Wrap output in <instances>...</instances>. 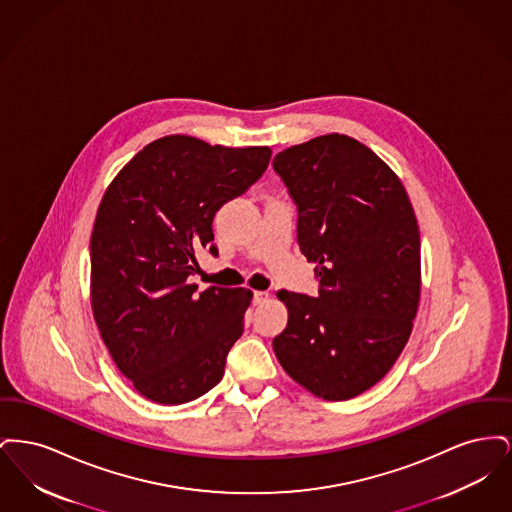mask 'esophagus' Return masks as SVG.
Returning <instances> with one entry per match:
<instances>
[{
  "instance_id": "34e87169",
  "label": "esophagus",
  "mask_w": 512,
  "mask_h": 512,
  "mask_svg": "<svg viewBox=\"0 0 512 512\" xmlns=\"http://www.w3.org/2000/svg\"><path fill=\"white\" fill-rule=\"evenodd\" d=\"M268 299V292H253V303L263 305Z\"/></svg>"
}]
</instances>
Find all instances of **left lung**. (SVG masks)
I'll return each instance as SVG.
<instances>
[{
  "mask_svg": "<svg viewBox=\"0 0 512 512\" xmlns=\"http://www.w3.org/2000/svg\"><path fill=\"white\" fill-rule=\"evenodd\" d=\"M272 167L318 280L317 297L276 293L288 324L272 347L297 384L345 401L380 382L411 336L420 299L413 205L395 172L343 134L288 147Z\"/></svg>",
  "mask_w": 512,
  "mask_h": 512,
  "instance_id": "1",
  "label": "left lung"
}]
</instances>
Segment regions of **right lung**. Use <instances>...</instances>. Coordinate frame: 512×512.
Returning <instances> with one entry per match:
<instances>
[{
	"mask_svg": "<svg viewBox=\"0 0 512 512\" xmlns=\"http://www.w3.org/2000/svg\"><path fill=\"white\" fill-rule=\"evenodd\" d=\"M270 147L209 146L165 136L144 147L111 182L90 240L92 309L115 365L161 405L215 388L244 332L251 292L190 284L195 251L213 244L220 207L247 192Z\"/></svg>",
	"mask_w": 512,
	"mask_h": 512,
	"instance_id": "obj_1",
	"label": "right lung"
}]
</instances>
